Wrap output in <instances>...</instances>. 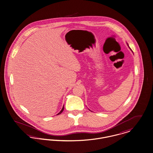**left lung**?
I'll use <instances>...</instances> for the list:
<instances>
[{"label": "left lung", "instance_id": "obj_1", "mask_svg": "<svg viewBox=\"0 0 153 153\" xmlns=\"http://www.w3.org/2000/svg\"><path fill=\"white\" fill-rule=\"evenodd\" d=\"M127 45H128V47H129V45H128V43H127ZM129 48H130V47H129Z\"/></svg>", "mask_w": 153, "mask_h": 153}]
</instances>
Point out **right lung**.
Wrapping results in <instances>:
<instances>
[{
    "label": "right lung",
    "instance_id": "right-lung-1",
    "mask_svg": "<svg viewBox=\"0 0 153 153\" xmlns=\"http://www.w3.org/2000/svg\"><path fill=\"white\" fill-rule=\"evenodd\" d=\"M63 110H64V105L63 106V108H62V109H61V111H60L59 112V113H58V114L57 115H59V114H61V113H62V112H63Z\"/></svg>",
    "mask_w": 153,
    "mask_h": 153
}]
</instances>
